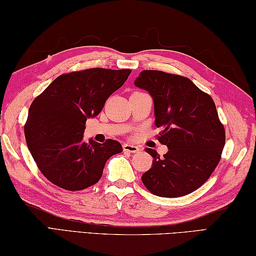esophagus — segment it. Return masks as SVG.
I'll use <instances>...</instances> for the list:
<instances>
[{
  "label": "esophagus",
  "instance_id": "obj_1",
  "mask_svg": "<svg viewBox=\"0 0 256 256\" xmlns=\"http://www.w3.org/2000/svg\"><path fill=\"white\" fill-rule=\"evenodd\" d=\"M124 150L127 152H138L140 150V148L138 146H134V144H124Z\"/></svg>",
  "mask_w": 256,
  "mask_h": 256
}]
</instances>
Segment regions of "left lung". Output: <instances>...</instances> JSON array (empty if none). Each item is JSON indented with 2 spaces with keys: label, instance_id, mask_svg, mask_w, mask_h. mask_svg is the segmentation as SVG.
I'll return each mask as SVG.
<instances>
[{
  "label": "left lung",
  "instance_id": "1",
  "mask_svg": "<svg viewBox=\"0 0 256 256\" xmlns=\"http://www.w3.org/2000/svg\"><path fill=\"white\" fill-rule=\"evenodd\" d=\"M134 84L154 100L158 140L168 147L164 157L144 150L152 167L142 177L149 192L160 197H180L196 190L218 166L225 144V130L215 104L185 76L144 70Z\"/></svg>",
  "mask_w": 256,
  "mask_h": 256
}]
</instances>
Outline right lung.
<instances>
[{
    "label": "right lung",
    "mask_w": 256,
    "mask_h": 256,
    "mask_svg": "<svg viewBox=\"0 0 256 256\" xmlns=\"http://www.w3.org/2000/svg\"><path fill=\"white\" fill-rule=\"evenodd\" d=\"M132 70L94 68L59 76L33 101L24 134L40 172L66 190L97 182L108 159L122 152L120 142H84L86 119L102 110L106 100L128 79Z\"/></svg>",
    "instance_id": "1"
}]
</instances>
